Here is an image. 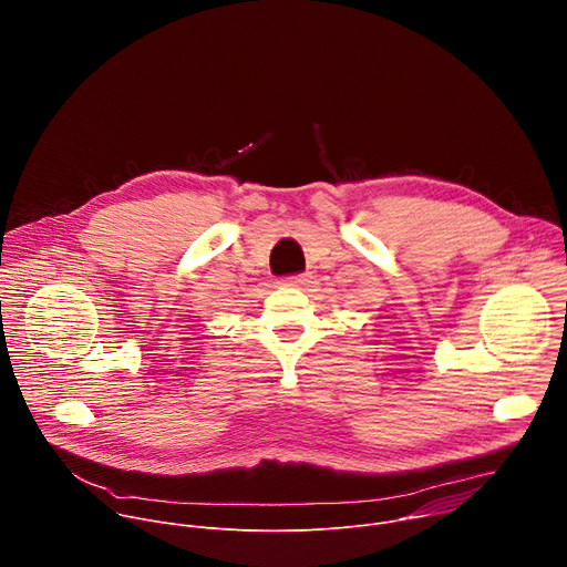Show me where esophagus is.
<instances>
[{
	"label": "esophagus",
	"instance_id": "1",
	"mask_svg": "<svg viewBox=\"0 0 567 567\" xmlns=\"http://www.w3.org/2000/svg\"><path fill=\"white\" fill-rule=\"evenodd\" d=\"M307 282H309L307 274H293V276L282 278V285H287V287H305Z\"/></svg>",
	"mask_w": 567,
	"mask_h": 567
}]
</instances>
